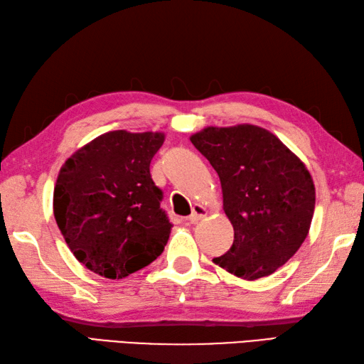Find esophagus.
Instances as JSON below:
<instances>
[{
  "instance_id": "obj_1",
  "label": "esophagus",
  "mask_w": 364,
  "mask_h": 364,
  "mask_svg": "<svg viewBox=\"0 0 364 364\" xmlns=\"http://www.w3.org/2000/svg\"><path fill=\"white\" fill-rule=\"evenodd\" d=\"M207 216V208L202 205V203H194L193 207V213L188 216V220L191 224H196L198 220H200L202 218Z\"/></svg>"
}]
</instances>
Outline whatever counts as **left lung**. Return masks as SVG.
<instances>
[{"mask_svg": "<svg viewBox=\"0 0 364 364\" xmlns=\"http://www.w3.org/2000/svg\"><path fill=\"white\" fill-rule=\"evenodd\" d=\"M190 140L216 170L235 230L233 245L213 262L242 279L269 277L309 233L315 210L312 176L277 136L259 127H208Z\"/></svg>", "mask_w": 364, "mask_h": 364, "instance_id": "1", "label": "left lung"}]
</instances>
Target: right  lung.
I'll list each match as a JSON object with an SVG mask.
<instances>
[{"label": "right lung", "instance_id": "add662e5", "mask_svg": "<svg viewBox=\"0 0 364 364\" xmlns=\"http://www.w3.org/2000/svg\"><path fill=\"white\" fill-rule=\"evenodd\" d=\"M164 132L109 131L70 156L57 177L54 216L86 269L122 279L151 264L171 233L149 164Z\"/></svg>", "mask_w": 364, "mask_h": 364}]
</instances>
